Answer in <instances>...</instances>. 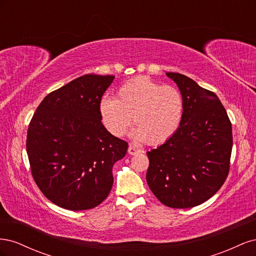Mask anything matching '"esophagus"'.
Listing matches in <instances>:
<instances>
[{
	"label": "esophagus",
	"instance_id": "1",
	"mask_svg": "<svg viewBox=\"0 0 256 256\" xmlns=\"http://www.w3.org/2000/svg\"><path fill=\"white\" fill-rule=\"evenodd\" d=\"M140 152H142V150L136 148V147L132 146V145H130L128 147V154H140Z\"/></svg>",
	"mask_w": 256,
	"mask_h": 256
}]
</instances>
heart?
I'll return each mask as SVG.
<instances>
[{
  "label": "heart",
  "mask_w": 256,
  "mask_h": 256,
  "mask_svg": "<svg viewBox=\"0 0 256 256\" xmlns=\"http://www.w3.org/2000/svg\"><path fill=\"white\" fill-rule=\"evenodd\" d=\"M99 109L102 122L113 136L125 134L134 118L136 140L157 145L171 138L180 128L184 100L177 88L136 76L122 85L118 99L102 98Z\"/></svg>",
  "instance_id": "1"
}]
</instances>
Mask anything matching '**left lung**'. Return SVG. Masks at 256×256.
Instances as JSON below:
<instances>
[{"label": "left lung", "instance_id": "left-lung-1", "mask_svg": "<svg viewBox=\"0 0 256 256\" xmlns=\"http://www.w3.org/2000/svg\"><path fill=\"white\" fill-rule=\"evenodd\" d=\"M166 76L180 90L182 118L171 138L147 152L146 182L162 204L191 208L210 198L226 180L233 146L232 124L214 92L184 74Z\"/></svg>", "mask_w": 256, "mask_h": 256}]
</instances>
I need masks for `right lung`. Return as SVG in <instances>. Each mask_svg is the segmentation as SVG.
Wrapping results in <instances>:
<instances>
[{"label":"right lung","mask_w":256,"mask_h":256,"mask_svg":"<svg viewBox=\"0 0 256 256\" xmlns=\"http://www.w3.org/2000/svg\"><path fill=\"white\" fill-rule=\"evenodd\" d=\"M114 76L85 74L51 92L38 106L26 136L30 171L44 196L69 210L102 203L112 168L128 143L102 122L100 102Z\"/></svg>","instance_id":"1"}]
</instances>
